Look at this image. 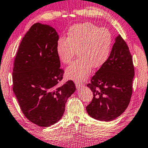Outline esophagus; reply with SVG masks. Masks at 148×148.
I'll use <instances>...</instances> for the list:
<instances>
[{"mask_svg": "<svg viewBox=\"0 0 148 148\" xmlns=\"http://www.w3.org/2000/svg\"><path fill=\"white\" fill-rule=\"evenodd\" d=\"M75 84H76V88H80V87H82L84 86V84L80 82H75Z\"/></svg>", "mask_w": 148, "mask_h": 148, "instance_id": "obj_1", "label": "esophagus"}]
</instances>
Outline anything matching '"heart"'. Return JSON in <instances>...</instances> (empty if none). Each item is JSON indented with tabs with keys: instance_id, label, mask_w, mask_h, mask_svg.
<instances>
[{
	"instance_id": "heart-1",
	"label": "heart",
	"mask_w": 148,
	"mask_h": 148,
	"mask_svg": "<svg viewBox=\"0 0 148 148\" xmlns=\"http://www.w3.org/2000/svg\"><path fill=\"white\" fill-rule=\"evenodd\" d=\"M112 45L111 33L90 23L78 24L70 29L68 37L58 39L56 52L60 61L70 64L78 51L79 58L66 70L68 79L80 82L88 78L92 67L101 68L107 62Z\"/></svg>"
}]
</instances>
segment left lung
<instances>
[{"instance_id":"obj_1","label":"left lung","mask_w":148,"mask_h":148,"mask_svg":"<svg viewBox=\"0 0 148 148\" xmlns=\"http://www.w3.org/2000/svg\"><path fill=\"white\" fill-rule=\"evenodd\" d=\"M134 66L125 41L119 35L107 62L92 77L87 86L93 99L86 107L91 117L110 121L119 116L130 104Z\"/></svg>"}]
</instances>
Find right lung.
<instances>
[{"instance_id":"add662e5","label":"right lung","mask_w":148,"mask_h":148,"mask_svg":"<svg viewBox=\"0 0 148 148\" xmlns=\"http://www.w3.org/2000/svg\"><path fill=\"white\" fill-rule=\"evenodd\" d=\"M58 39L52 27L35 23L23 38L14 62L12 90L21 109L28 120L43 127L61 119L68 99L76 90L72 80L58 85L64 73L56 52Z\"/></svg>"}]
</instances>
